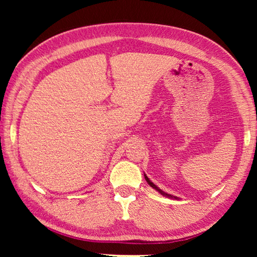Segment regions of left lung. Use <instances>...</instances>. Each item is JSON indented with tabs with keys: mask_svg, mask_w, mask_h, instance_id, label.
Wrapping results in <instances>:
<instances>
[{
	"mask_svg": "<svg viewBox=\"0 0 257 257\" xmlns=\"http://www.w3.org/2000/svg\"><path fill=\"white\" fill-rule=\"evenodd\" d=\"M144 177H145V179H146V181H147V184H149V185L152 187V188H154L155 190H158L161 195H163V196H167V197H172V198L175 197V196H172V195H169V194H167V193H164V191H163L162 189H160L158 186L154 185L153 182H152V181L149 179V178H147V176H146V175H144ZM175 198H177V197H175Z\"/></svg>",
	"mask_w": 257,
	"mask_h": 257,
	"instance_id": "1",
	"label": "left lung"
}]
</instances>
